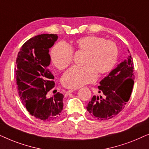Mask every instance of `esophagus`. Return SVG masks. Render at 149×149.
<instances>
[{
	"label": "esophagus",
	"instance_id": "obj_1",
	"mask_svg": "<svg viewBox=\"0 0 149 149\" xmlns=\"http://www.w3.org/2000/svg\"><path fill=\"white\" fill-rule=\"evenodd\" d=\"M74 91V89H70V90H68V91H66V94H68V93H72L73 91Z\"/></svg>",
	"mask_w": 149,
	"mask_h": 149
}]
</instances>
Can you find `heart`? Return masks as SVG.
Instances as JSON below:
<instances>
[{
	"label": "heart",
	"mask_w": 149,
	"mask_h": 149,
	"mask_svg": "<svg viewBox=\"0 0 149 149\" xmlns=\"http://www.w3.org/2000/svg\"><path fill=\"white\" fill-rule=\"evenodd\" d=\"M73 49L85 53L84 66H73L64 73L62 82L68 88L76 89L93 82L97 73L102 74L110 72L117 60L118 48L113 41L87 36L79 38L73 46L64 42L56 45L51 52V58L56 67L60 70L67 68L72 62Z\"/></svg>",
	"instance_id": "heart-1"
}]
</instances>
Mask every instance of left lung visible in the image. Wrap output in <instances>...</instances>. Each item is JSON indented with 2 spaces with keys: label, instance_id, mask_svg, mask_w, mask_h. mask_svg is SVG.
I'll return each mask as SVG.
<instances>
[{
  "label": "left lung",
  "instance_id": "1",
  "mask_svg": "<svg viewBox=\"0 0 149 149\" xmlns=\"http://www.w3.org/2000/svg\"><path fill=\"white\" fill-rule=\"evenodd\" d=\"M126 60L100 82L98 93L87 106V111L95 119L104 121L119 114L129 100L134 85V63L130 51Z\"/></svg>",
  "mask_w": 149,
  "mask_h": 149
}]
</instances>
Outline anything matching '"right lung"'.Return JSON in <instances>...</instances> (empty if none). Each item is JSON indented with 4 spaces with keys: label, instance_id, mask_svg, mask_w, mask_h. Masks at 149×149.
Instances as JSON below:
<instances>
[{
    "label": "right lung",
    "instance_id": "1",
    "mask_svg": "<svg viewBox=\"0 0 149 149\" xmlns=\"http://www.w3.org/2000/svg\"><path fill=\"white\" fill-rule=\"evenodd\" d=\"M58 36L42 34L27 40L20 49L15 72L20 99L30 114L42 121H53L61 115L64 95L47 93L54 87V75L48 67L51 62L49 48Z\"/></svg>",
    "mask_w": 149,
    "mask_h": 149
}]
</instances>
